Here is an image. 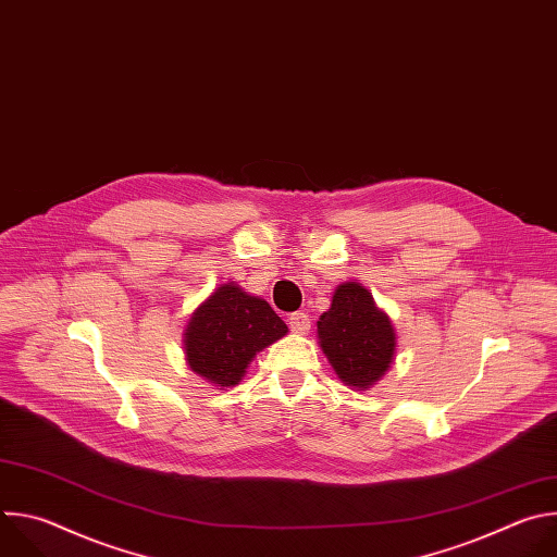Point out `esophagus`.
Segmentation results:
<instances>
[{"label": "esophagus", "instance_id": "obj_1", "mask_svg": "<svg viewBox=\"0 0 557 557\" xmlns=\"http://www.w3.org/2000/svg\"><path fill=\"white\" fill-rule=\"evenodd\" d=\"M288 326L295 335H308L310 331V317L306 312H293L288 317Z\"/></svg>", "mask_w": 557, "mask_h": 557}]
</instances>
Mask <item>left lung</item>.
<instances>
[{"label": "left lung", "instance_id": "1", "mask_svg": "<svg viewBox=\"0 0 557 557\" xmlns=\"http://www.w3.org/2000/svg\"><path fill=\"white\" fill-rule=\"evenodd\" d=\"M317 337L337 376L357 389L374 385L389 368L396 335L389 317L359 282H344L317 322Z\"/></svg>", "mask_w": 557, "mask_h": 557}]
</instances>
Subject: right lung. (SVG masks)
Wrapping results in <instances>:
<instances>
[{
    "instance_id": "right-lung-1",
    "label": "right lung",
    "mask_w": 557,
    "mask_h": 557,
    "mask_svg": "<svg viewBox=\"0 0 557 557\" xmlns=\"http://www.w3.org/2000/svg\"><path fill=\"white\" fill-rule=\"evenodd\" d=\"M286 324L262 297L228 282L220 284L191 314L185 331L189 368L220 385L240 381L253 357L282 339Z\"/></svg>"
}]
</instances>
